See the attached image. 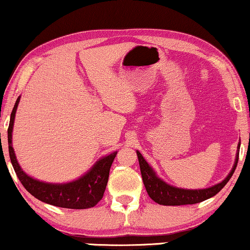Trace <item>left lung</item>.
<instances>
[{"instance_id": "1", "label": "left lung", "mask_w": 250, "mask_h": 250, "mask_svg": "<svg viewBox=\"0 0 250 250\" xmlns=\"http://www.w3.org/2000/svg\"><path fill=\"white\" fill-rule=\"evenodd\" d=\"M240 149V143L238 145V151ZM139 158L140 169H141V175L143 183H145L146 190L148 192L149 197L159 205L164 206H181V205H193L201 203V201L209 199L214 197L225 187V184L229 182L231 176L233 175L235 167H237L239 152L235 157L234 165L232 167L231 172L229 175L222 181L221 183L215 184V186L207 188V189H198V190H190V189H181L173 186H169L166 182H164L162 179L157 176L155 170H153L146 160L143 158V156L139 151H136Z\"/></svg>"}]
</instances>
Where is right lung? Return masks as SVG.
I'll use <instances>...</instances> for the list:
<instances>
[{
	"label": "right lung",
	"mask_w": 250,
	"mask_h": 250,
	"mask_svg": "<svg viewBox=\"0 0 250 250\" xmlns=\"http://www.w3.org/2000/svg\"><path fill=\"white\" fill-rule=\"evenodd\" d=\"M19 101L20 97L17 99L15 107L12 109L11 117H10L8 143L10 159L20 182L32 196L52 206L71 208V209H85V208L94 207L104 197L111 164L117 155V151L99 159L86 174L71 182L61 184L45 183L33 179L21 169L12 146L13 123H15Z\"/></svg>",
	"instance_id": "1"
}]
</instances>
